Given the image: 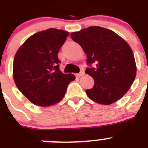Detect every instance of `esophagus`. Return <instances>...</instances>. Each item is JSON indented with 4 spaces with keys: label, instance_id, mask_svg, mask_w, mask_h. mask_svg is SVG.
I'll list each match as a JSON object with an SVG mask.
<instances>
[{
    "label": "esophagus",
    "instance_id": "1",
    "mask_svg": "<svg viewBox=\"0 0 148 148\" xmlns=\"http://www.w3.org/2000/svg\"><path fill=\"white\" fill-rule=\"evenodd\" d=\"M84 74V71H81L79 73H77V74H76V77H78V78H79V77H81V76H82V75H83Z\"/></svg>",
    "mask_w": 148,
    "mask_h": 148
}]
</instances>
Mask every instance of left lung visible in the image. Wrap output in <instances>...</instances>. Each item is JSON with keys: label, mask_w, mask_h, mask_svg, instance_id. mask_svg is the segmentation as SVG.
I'll list each match as a JSON object with an SVG mask.
<instances>
[{"label": "left lung", "mask_w": 148, "mask_h": 148, "mask_svg": "<svg viewBox=\"0 0 148 148\" xmlns=\"http://www.w3.org/2000/svg\"><path fill=\"white\" fill-rule=\"evenodd\" d=\"M71 38L87 54L89 67L85 73L95 82L92 88L86 90L88 97L101 104H111L122 98L136 74L135 58L127 43L113 31L100 27L73 32Z\"/></svg>", "instance_id": "obj_1"}]
</instances>
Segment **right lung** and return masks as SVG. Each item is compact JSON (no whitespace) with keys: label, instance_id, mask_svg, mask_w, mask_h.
<instances>
[{"label":"right lung","instance_id":"1","mask_svg":"<svg viewBox=\"0 0 148 148\" xmlns=\"http://www.w3.org/2000/svg\"><path fill=\"white\" fill-rule=\"evenodd\" d=\"M68 32L48 29L27 39L17 51L13 62V78L17 87L32 103L40 107L57 104L64 98L73 74L59 69L58 51Z\"/></svg>","mask_w":148,"mask_h":148}]
</instances>
